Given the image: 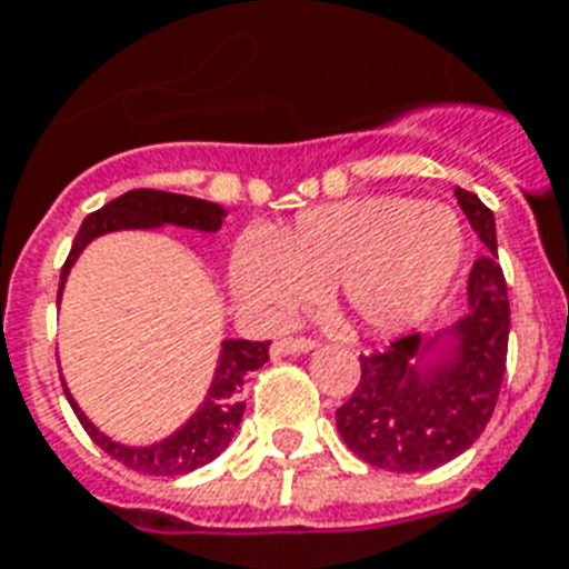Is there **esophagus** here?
Instances as JSON below:
<instances>
[{
	"label": "esophagus",
	"instance_id": "esophagus-1",
	"mask_svg": "<svg viewBox=\"0 0 569 569\" xmlns=\"http://www.w3.org/2000/svg\"><path fill=\"white\" fill-rule=\"evenodd\" d=\"M316 346H319V342H316V339H310V337H283V339H277L274 346H271V355H274V357L307 355V351H312Z\"/></svg>",
	"mask_w": 569,
	"mask_h": 569
}]
</instances>
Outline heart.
<instances>
[{
  "instance_id": "1",
  "label": "heart",
  "mask_w": 569,
  "mask_h": 569,
  "mask_svg": "<svg viewBox=\"0 0 569 569\" xmlns=\"http://www.w3.org/2000/svg\"><path fill=\"white\" fill-rule=\"evenodd\" d=\"M460 259L463 227L455 209L363 197L244 241L230 274L241 301L266 316L330 292L355 328L398 333L440 307Z\"/></svg>"
}]
</instances>
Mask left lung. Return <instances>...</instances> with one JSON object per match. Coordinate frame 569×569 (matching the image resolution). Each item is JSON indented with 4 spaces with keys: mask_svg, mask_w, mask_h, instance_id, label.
Instances as JSON below:
<instances>
[{
    "mask_svg": "<svg viewBox=\"0 0 569 569\" xmlns=\"http://www.w3.org/2000/svg\"><path fill=\"white\" fill-rule=\"evenodd\" d=\"M455 194L490 253L469 271V316L458 325V355L422 369L416 333L360 355V383L337 410L348 449L389 472H428L463 455L490 422L502 389L511 307L496 262L493 212L472 191Z\"/></svg>",
    "mask_w": 569,
    "mask_h": 569,
    "instance_id": "left-lung-1",
    "label": "left lung"
}]
</instances>
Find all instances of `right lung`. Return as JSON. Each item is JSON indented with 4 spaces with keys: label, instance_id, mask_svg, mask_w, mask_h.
Returning a JSON list of instances; mask_svg holds the SVG:
<instances>
[{
    "label": "right lung",
    "instance_id": "add662e5",
    "mask_svg": "<svg viewBox=\"0 0 569 569\" xmlns=\"http://www.w3.org/2000/svg\"><path fill=\"white\" fill-rule=\"evenodd\" d=\"M223 221V209L218 203L200 200V197L173 194V191L159 189H132L127 194L114 197L111 203L91 212L82 221L76 232L73 248L67 253V262L61 268V283H58V298H61V286L67 280V271L82 253V248L91 239L111 230H138V227H159V223H177V227H191V230L214 232ZM268 346L271 342H250V339H227L221 348V360H218V372H214L209 396L200 405L189 422L182 425L180 431L168 437V440L147 446V449H129L120 442L109 440L88 422V416L76 407L64 387V396L79 416V422L88 431L97 446L123 467L147 472V476H186L191 469L203 467L214 460L227 446H230L232 433L239 428L244 405H241V389L248 383V375L259 366H266Z\"/></svg>",
    "mask_w": 569,
    "mask_h": 569
}]
</instances>
